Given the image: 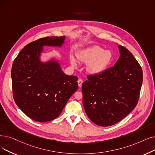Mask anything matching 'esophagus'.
I'll return each instance as SVG.
<instances>
[{
  "label": "esophagus",
  "instance_id": "34e87169",
  "mask_svg": "<svg viewBox=\"0 0 155 155\" xmlns=\"http://www.w3.org/2000/svg\"><path fill=\"white\" fill-rule=\"evenodd\" d=\"M78 87H82V83H83V80L81 79V78H79L78 80Z\"/></svg>",
  "mask_w": 155,
  "mask_h": 155
}]
</instances>
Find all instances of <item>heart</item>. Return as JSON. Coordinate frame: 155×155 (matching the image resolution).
I'll return each mask as SVG.
<instances>
[{
  "label": "heart",
  "instance_id": "b5f03b06",
  "mask_svg": "<svg viewBox=\"0 0 155 155\" xmlns=\"http://www.w3.org/2000/svg\"><path fill=\"white\" fill-rule=\"evenodd\" d=\"M79 61L87 64V71L91 75H99L104 72L110 64L112 59V52L109 50H104L99 46L94 45L79 51L77 54ZM71 64L74 68L77 66L76 60L70 59Z\"/></svg>",
  "mask_w": 155,
  "mask_h": 155
}]
</instances>
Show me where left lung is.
<instances>
[{
  "instance_id": "1",
  "label": "left lung",
  "mask_w": 155,
  "mask_h": 155,
  "mask_svg": "<svg viewBox=\"0 0 155 155\" xmlns=\"http://www.w3.org/2000/svg\"><path fill=\"white\" fill-rule=\"evenodd\" d=\"M120 56L113 67L82 84L83 104L95 124L107 127L124 118L136 106L143 83V70L132 54L119 45Z\"/></svg>"
}]
</instances>
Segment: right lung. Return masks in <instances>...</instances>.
<instances>
[{
	"label": "right lung",
	"mask_w": 155,
	"mask_h": 155,
	"mask_svg": "<svg viewBox=\"0 0 155 155\" xmlns=\"http://www.w3.org/2000/svg\"><path fill=\"white\" fill-rule=\"evenodd\" d=\"M65 36L47 37L26 45L11 69L14 100L25 115L40 122L56 118L78 89V77L66 75L58 62L40 61L43 46H61Z\"/></svg>",
	"instance_id": "add662e5"
}]
</instances>
